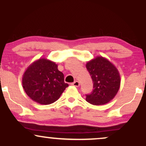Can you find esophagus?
Returning <instances> with one entry per match:
<instances>
[{
  "label": "esophagus",
  "mask_w": 146,
  "mask_h": 146,
  "mask_svg": "<svg viewBox=\"0 0 146 146\" xmlns=\"http://www.w3.org/2000/svg\"><path fill=\"white\" fill-rule=\"evenodd\" d=\"M71 85H72V86H73L78 87L79 86H80V82H79L78 81H75V82H74L72 83Z\"/></svg>",
  "instance_id": "1"
}]
</instances>
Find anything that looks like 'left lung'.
Listing matches in <instances>:
<instances>
[{"mask_svg": "<svg viewBox=\"0 0 146 146\" xmlns=\"http://www.w3.org/2000/svg\"><path fill=\"white\" fill-rule=\"evenodd\" d=\"M86 66L93 82V90L90 95H86V102L99 106L113 100L121 84L119 72L116 66L102 56L87 62Z\"/></svg>", "mask_w": 146, "mask_h": 146, "instance_id": "left-lung-1", "label": "left lung"}]
</instances>
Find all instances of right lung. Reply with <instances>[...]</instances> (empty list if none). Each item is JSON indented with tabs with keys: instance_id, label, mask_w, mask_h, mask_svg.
I'll use <instances>...</instances> for the list:
<instances>
[{
	"instance_id": "obj_1",
	"label": "right lung",
	"mask_w": 146,
	"mask_h": 146,
	"mask_svg": "<svg viewBox=\"0 0 146 146\" xmlns=\"http://www.w3.org/2000/svg\"><path fill=\"white\" fill-rule=\"evenodd\" d=\"M22 83L26 94L40 104L48 105L60 98L68 86L58 64L45 58L36 60L25 70Z\"/></svg>"
}]
</instances>
